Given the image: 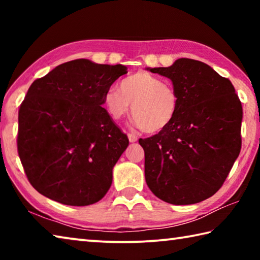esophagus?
Segmentation results:
<instances>
[{"label":"esophagus","instance_id":"esophagus-1","mask_svg":"<svg viewBox=\"0 0 260 260\" xmlns=\"http://www.w3.org/2000/svg\"><path fill=\"white\" fill-rule=\"evenodd\" d=\"M128 140H129V142L134 143V142H136V141H138V136H136L135 134L129 133V134H128Z\"/></svg>","mask_w":260,"mask_h":260}]
</instances>
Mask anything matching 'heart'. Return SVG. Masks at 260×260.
Instances as JSON below:
<instances>
[{"mask_svg":"<svg viewBox=\"0 0 260 260\" xmlns=\"http://www.w3.org/2000/svg\"><path fill=\"white\" fill-rule=\"evenodd\" d=\"M103 102L114 120H119L132 109L134 124L149 134L166 129L179 110V98L174 88L146 71L122 79L119 90L110 88L104 93Z\"/></svg>","mask_w":260,"mask_h":260,"instance_id":"1","label":"heart"}]
</instances>
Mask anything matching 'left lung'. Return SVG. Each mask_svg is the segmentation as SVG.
Returning <instances> with one entry per match:
<instances>
[{
    "mask_svg": "<svg viewBox=\"0 0 260 260\" xmlns=\"http://www.w3.org/2000/svg\"><path fill=\"white\" fill-rule=\"evenodd\" d=\"M147 70L172 81L179 110L166 129L139 140L146 182L170 204L200 203L221 188L240 155L241 101L232 82L203 61L179 58Z\"/></svg>",
    "mask_w": 260,
    "mask_h": 260,
    "instance_id": "1",
    "label": "left lung"
}]
</instances>
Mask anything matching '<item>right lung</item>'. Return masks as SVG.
Returning a JSON list of instances; mask_svg holds the SVG:
<instances>
[{"label": "right lung", "instance_id": "obj_1", "mask_svg": "<svg viewBox=\"0 0 260 260\" xmlns=\"http://www.w3.org/2000/svg\"><path fill=\"white\" fill-rule=\"evenodd\" d=\"M127 68L74 59L28 88L18 113L17 147L30 184L52 201L85 206L111 187L113 166L128 147L104 93Z\"/></svg>", "mask_w": 260, "mask_h": 260}]
</instances>
